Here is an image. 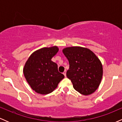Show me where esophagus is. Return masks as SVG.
Returning <instances> with one entry per match:
<instances>
[{
  "label": "esophagus",
  "mask_w": 122,
  "mask_h": 122,
  "mask_svg": "<svg viewBox=\"0 0 122 122\" xmlns=\"http://www.w3.org/2000/svg\"><path fill=\"white\" fill-rule=\"evenodd\" d=\"M66 71L65 70V71H64V72H63V74H64V75L65 76V77H66Z\"/></svg>",
  "instance_id": "esophagus-1"
}]
</instances>
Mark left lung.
<instances>
[{
    "label": "left lung",
    "mask_w": 122,
    "mask_h": 122,
    "mask_svg": "<svg viewBox=\"0 0 122 122\" xmlns=\"http://www.w3.org/2000/svg\"><path fill=\"white\" fill-rule=\"evenodd\" d=\"M62 52L69 64L66 76L75 90L84 95L93 93L99 87L103 76V66L99 58L85 47H66Z\"/></svg>",
    "instance_id": "left-lung-1"
}]
</instances>
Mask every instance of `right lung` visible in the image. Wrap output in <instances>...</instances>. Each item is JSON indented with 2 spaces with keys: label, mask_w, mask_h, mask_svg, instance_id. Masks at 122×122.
I'll return each instance as SVG.
<instances>
[{
  "label": "right lung",
  "mask_w": 122,
  "mask_h": 122,
  "mask_svg": "<svg viewBox=\"0 0 122 122\" xmlns=\"http://www.w3.org/2000/svg\"><path fill=\"white\" fill-rule=\"evenodd\" d=\"M58 51L57 46L43 47L32 53L23 68V73L31 88L37 93L46 95L57 87L64 75L58 71L51 58Z\"/></svg>",
  "instance_id": "right-lung-1"
}]
</instances>
